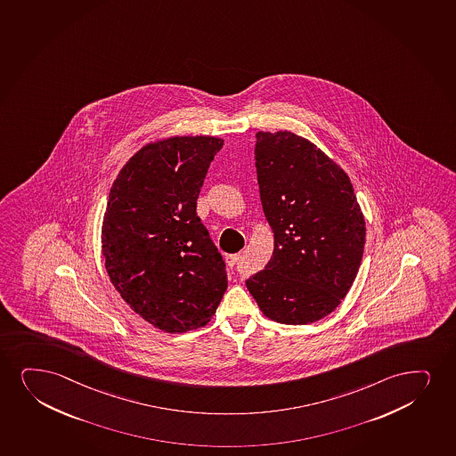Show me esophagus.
Returning <instances> with one entry per match:
<instances>
[{
    "label": "esophagus",
    "mask_w": 456,
    "mask_h": 456,
    "mask_svg": "<svg viewBox=\"0 0 456 456\" xmlns=\"http://www.w3.org/2000/svg\"><path fill=\"white\" fill-rule=\"evenodd\" d=\"M241 258V253H233V255H227L225 256V265L229 267H235L238 265V261Z\"/></svg>",
    "instance_id": "34e87169"
}]
</instances>
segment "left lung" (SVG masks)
<instances>
[{
	"label": "left lung",
	"instance_id": "left-lung-1",
	"mask_svg": "<svg viewBox=\"0 0 456 456\" xmlns=\"http://www.w3.org/2000/svg\"><path fill=\"white\" fill-rule=\"evenodd\" d=\"M255 159L273 253L246 286L269 320L312 324L332 314L354 284L364 215L349 175L307 138L258 132Z\"/></svg>",
	"mask_w": 456,
	"mask_h": 456
}]
</instances>
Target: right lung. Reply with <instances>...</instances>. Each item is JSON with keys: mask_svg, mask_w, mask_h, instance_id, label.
Here are the masks:
<instances>
[{"mask_svg": "<svg viewBox=\"0 0 456 456\" xmlns=\"http://www.w3.org/2000/svg\"><path fill=\"white\" fill-rule=\"evenodd\" d=\"M218 136H166L124 164L102 218V256L130 309L167 333L212 320L227 289L225 265L197 216Z\"/></svg>", "mask_w": 456, "mask_h": 456, "instance_id": "1", "label": "right lung"}]
</instances>
